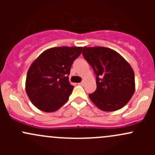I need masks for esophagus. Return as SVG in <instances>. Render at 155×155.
Wrapping results in <instances>:
<instances>
[{"instance_id":"obj_1","label":"esophagus","mask_w":155,"mask_h":155,"mask_svg":"<svg viewBox=\"0 0 155 155\" xmlns=\"http://www.w3.org/2000/svg\"><path fill=\"white\" fill-rule=\"evenodd\" d=\"M83 84H84V81H82V82H79V85H83Z\"/></svg>"}]
</instances>
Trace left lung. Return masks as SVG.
I'll use <instances>...</instances> for the list:
<instances>
[{
	"instance_id": "1",
	"label": "left lung",
	"mask_w": 155,
	"mask_h": 155,
	"mask_svg": "<svg viewBox=\"0 0 155 155\" xmlns=\"http://www.w3.org/2000/svg\"><path fill=\"white\" fill-rule=\"evenodd\" d=\"M82 54L96 73L97 89L89 98L98 109L114 112L121 109L135 91L134 72L115 50L96 46L83 48Z\"/></svg>"
}]
</instances>
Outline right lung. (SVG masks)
<instances>
[{
	"instance_id": "right-lung-1",
	"label": "right lung",
	"mask_w": 155,
	"mask_h": 155,
	"mask_svg": "<svg viewBox=\"0 0 155 155\" xmlns=\"http://www.w3.org/2000/svg\"><path fill=\"white\" fill-rule=\"evenodd\" d=\"M82 48L77 46L48 48L31 64L26 76L25 91L37 109L52 112L68 101L73 89L68 76L73 62L80 55Z\"/></svg>"
}]
</instances>
